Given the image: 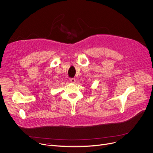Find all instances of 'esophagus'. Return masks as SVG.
<instances>
[{
    "mask_svg": "<svg viewBox=\"0 0 153 153\" xmlns=\"http://www.w3.org/2000/svg\"><path fill=\"white\" fill-rule=\"evenodd\" d=\"M70 81L71 83H74L76 82V79H74V78H73V79H70Z\"/></svg>",
    "mask_w": 153,
    "mask_h": 153,
    "instance_id": "1",
    "label": "esophagus"
}]
</instances>
